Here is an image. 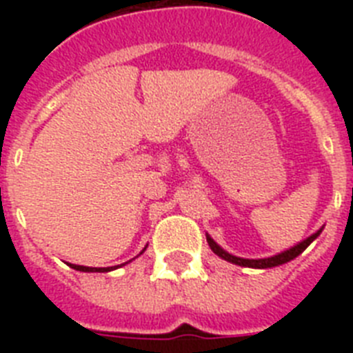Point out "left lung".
<instances>
[{"label": "left lung", "instance_id": "8db88e82", "mask_svg": "<svg viewBox=\"0 0 353 353\" xmlns=\"http://www.w3.org/2000/svg\"><path fill=\"white\" fill-rule=\"evenodd\" d=\"M323 228H320L316 233H313L311 236H307L305 240H302V242H299L297 245H293L292 249H286V251L279 252V254H276V256H270V258H260V260H248V258H239V256H233V254H230V252L224 251L223 248H219V245L215 244L214 239H210V235H207V242L208 245H210L212 251L217 254L219 258H223V260L230 261V263H235V265H240V267H251V269H270V267H277V265H283L286 263V261H292L293 258H297L301 252L305 251V248L313 242L314 239H316L320 233H322Z\"/></svg>", "mask_w": 353, "mask_h": 353}]
</instances>
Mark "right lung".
<instances>
[{"label": "right lung", "instance_id": "1", "mask_svg": "<svg viewBox=\"0 0 353 353\" xmlns=\"http://www.w3.org/2000/svg\"><path fill=\"white\" fill-rule=\"evenodd\" d=\"M145 249H143V251H145ZM68 265H70L72 269L81 270V272H109V270L114 269V267H104V269H97V267H83V265H74V263H68ZM117 267H118V265H117Z\"/></svg>", "mask_w": 353, "mask_h": 353}]
</instances>
